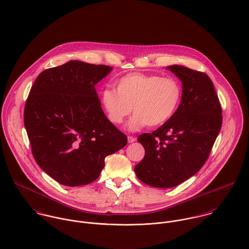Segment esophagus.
<instances>
[{"mask_svg": "<svg viewBox=\"0 0 249 249\" xmlns=\"http://www.w3.org/2000/svg\"><path fill=\"white\" fill-rule=\"evenodd\" d=\"M137 141V139L135 138V137H132V136H128V142L131 143V142H136Z\"/></svg>", "mask_w": 249, "mask_h": 249, "instance_id": "34e87169", "label": "esophagus"}]
</instances>
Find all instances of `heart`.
Here are the masks:
<instances>
[{
  "label": "heart",
  "mask_w": 249,
  "mask_h": 249,
  "mask_svg": "<svg viewBox=\"0 0 249 249\" xmlns=\"http://www.w3.org/2000/svg\"><path fill=\"white\" fill-rule=\"evenodd\" d=\"M182 95L180 82L173 77L131 73L117 80L116 91L103 90L102 103L109 121L115 125L122 124L133 108L135 114L128 127L137 131L169 121L179 108Z\"/></svg>",
  "instance_id": "1"
}]
</instances>
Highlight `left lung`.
<instances>
[{
	"label": "left lung",
	"instance_id": "left-lung-1",
	"mask_svg": "<svg viewBox=\"0 0 249 249\" xmlns=\"http://www.w3.org/2000/svg\"><path fill=\"white\" fill-rule=\"evenodd\" d=\"M167 69L182 81L181 104L169 121L139 136L145 153L135 166L139 180L161 189L176 187L200 170L222 126V107L211 79L182 65Z\"/></svg>",
	"mask_w": 249,
	"mask_h": 249
}]
</instances>
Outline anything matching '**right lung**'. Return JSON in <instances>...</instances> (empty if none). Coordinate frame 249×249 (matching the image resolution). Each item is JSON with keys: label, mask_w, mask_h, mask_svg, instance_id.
<instances>
[{"label": "right lung", "mask_w": 249, "mask_h": 249, "mask_svg": "<svg viewBox=\"0 0 249 249\" xmlns=\"http://www.w3.org/2000/svg\"><path fill=\"white\" fill-rule=\"evenodd\" d=\"M112 67L70 60L39 74L24 107V125L39 166L67 187L97 180L105 158L127 144L106 116L95 85Z\"/></svg>", "instance_id": "right-lung-1"}]
</instances>
